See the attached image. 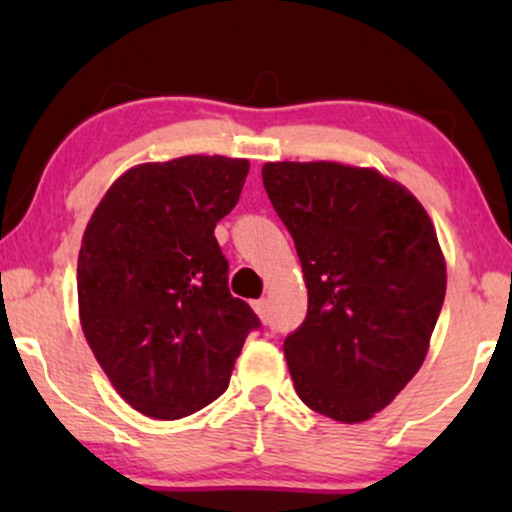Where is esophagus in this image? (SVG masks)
<instances>
[{
  "mask_svg": "<svg viewBox=\"0 0 512 512\" xmlns=\"http://www.w3.org/2000/svg\"><path fill=\"white\" fill-rule=\"evenodd\" d=\"M252 308H255V313L262 317H267V301H264V298H260V301H252Z\"/></svg>",
  "mask_w": 512,
  "mask_h": 512,
  "instance_id": "obj_1",
  "label": "esophagus"
}]
</instances>
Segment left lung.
Here are the masks:
<instances>
[{"label": "left lung", "mask_w": 512, "mask_h": 512, "mask_svg": "<svg viewBox=\"0 0 512 512\" xmlns=\"http://www.w3.org/2000/svg\"><path fill=\"white\" fill-rule=\"evenodd\" d=\"M262 180L308 289V315L284 339L298 397L342 424L373 419L428 354L448 281L436 226L375 168L279 161Z\"/></svg>", "instance_id": "left-lung-1"}]
</instances>
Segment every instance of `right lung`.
Returning <instances> with one entry per match:
<instances>
[{"label":"right lung","instance_id":"obj_1","mask_svg":"<svg viewBox=\"0 0 512 512\" xmlns=\"http://www.w3.org/2000/svg\"><path fill=\"white\" fill-rule=\"evenodd\" d=\"M248 158L139 163L105 192L81 238V330L132 409L173 421L223 395L252 308L228 291L214 228L236 207Z\"/></svg>","mask_w":512,"mask_h":512}]
</instances>
